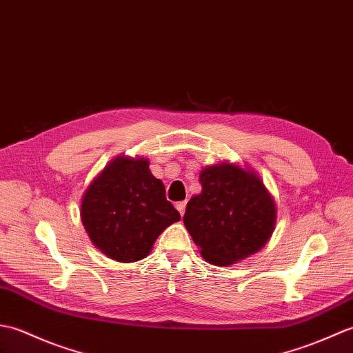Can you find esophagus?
I'll return each instance as SVG.
<instances>
[{
	"label": "esophagus",
	"instance_id": "obj_1",
	"mask_svg": "<svg viewBox=\"0 0 353 353\" xmlns=\"http://www.w3.org/2000/svg\"><path fill=\"white\" fill-rule=\"evenodd\" d=\"M175 207H176V210L179 211V214H184V210H185V201H181V202H176L175 203Z\"/></svg>",
	"mask_w": 353,
	"mask_h": 353
}]
</instances>
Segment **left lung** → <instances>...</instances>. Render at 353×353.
<instances>
[{"mask_svg":"<svg viewBox=\"0 0 353 353\" xmlns=\"http://www.w3.org/2000/svg\"><path fill=\"white\" fill-rule=\"evenodd\" d=\"M202 192L185 207L184 225L203 260L230 265L264 248L276 225V203L254 169L221 161L199 174Z\"/></svg>","mask_w":353,"mask_h":353,"instance_id":"8db88e82","label":"left lung"}]
</instances>
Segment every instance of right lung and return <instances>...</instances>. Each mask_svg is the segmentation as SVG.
Instances as JSON below:
<instances>
[{
    "mask_svg": "<svg viewBox=\"0 0 353 353\" xmlns=\"http://www.w3.org/2000/svg\"><path fill=\"white\" fill-rule=\"evenodd\" d=\"M80 217L93 246L117 263L143 260L160 234L181 219L150 160L128 155H117L89 184Z\"/></svg>",
    "mask_w": 353,
    "mask_h": 353,
    "instance_id": "obj_1",
    "label": "right lung"
}]
</instances>
